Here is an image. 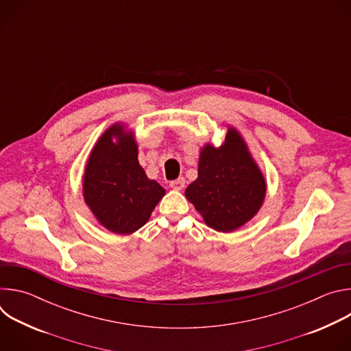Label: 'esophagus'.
Segmentation results:
<instances>
[{"label": "esophagus", "instance_id": "1", "mask_svg": "<svg viewBox=\"0 0 351 351\" xmlns=\"http://www.w3.org/2000/svg\"><path fill=\"white\" fill-rule=\"evenodd\" d=\"M184 179L183 178H179V179H176V180H172L171 183H169V186L173 189V190H182L183 187H184Z\"/></svg>", "mask_w": 351, "mask_h": 351}]
</instances>
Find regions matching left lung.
<instances>
[{"label":"left lung","instance_id":"obj_1","mask_svg":"<svg viewBox=\"0 0 351 351\" xmlns=\"http://www.w3.org/2000/svg\"><path fill=\"white\" fill-rule=\"evenodd\" d=\"M267 193L264 175L241 137L229 128L221 147L206 144L198 160V176L184 191L204 222L223 233L233 232L261 208Z\"/></svg>","mask_w":351,"mask_h":351}]
</instances>
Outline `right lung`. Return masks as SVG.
Returning <instances> with one entry per match:
<instances>
[{
	"label": "right lung",
	"mask_w": 351,
	"mask_h": 351,
	"mask_svg": "<svg viewBox=\"0 0 351 351\" xmlns=\"http://www.w3.org/2000/svg\"><path fill=\"white\" fill-rule=\"evenodd\" d=\"M165 195V189L148 179L137 160V143L122 123L98 138L83 176V197L95 219L110 232L138 230Z\"/></svg>",
	"instance_id": "obj_1"
}]
</instances>
